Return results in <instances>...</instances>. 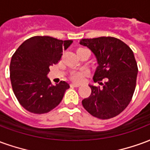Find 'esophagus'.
Listing matches in <instances>:
<instances>
[{
	"label": "esophagus",
	"mask_w": 150,
	"mask_h": 150,
	"mask_svg": "<svg viewBox=\"0 0 150 150\" xmlns=\"http://www.w3.org/2000/svg\"><path fill=\"white\" fill-rule=\"evenodd\" d=\"M71 87H75V88H78V87L80 86V84L79 83H71Z\"/></svg>",
	"instance_id": "esophagus-1"
}]
</instances>
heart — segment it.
Masks as SVG:
<instances>
[{"mask_svg": "<svg viewBox=\"0 0 150 150\" xmlns=\"http://www.w3.org/2000/svg\"><path fill=\"white\" fill-rule=\"evenodd\" d=\"M85 74H86V72L84 71L74 72V73H72L71 78L75 81H81L82 79H83V77H84Z\"/></svg>", "mask_w": 150, "mask_h": 150, "instance_id": "heart-1", "label": "heart"}]
</instances>
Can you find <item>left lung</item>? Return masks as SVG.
I'll return each mask as SVG.
<instances>
[{"mask_svg":"<svg viewBox=\"0 0 150 150\" xmlns=\"http://www.w3.org/2000/svg\"><path fill=\"white\" fill-rule=\"evenodd\" d=\"M79 44L88 47L97 59L94 82L103 88L89 85L90 96L82 104L91 115L99 119L112 118L129 105L134 93L138 72L132 50L121 40L113 37L81 39ZM105 79L104 84L100 83Z\"/></svg>","mask_w":150,"mask_h":150,"instance_id":"left-lung-1","label":"left lung"}]
</instances>
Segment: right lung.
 Wrapping results in <instances>:
<instances>
[{
    "instance_id": "1",
    "label": "right lung",
    "mask_w": 150,
    "mask_h": 150,
    "mask_svg": "<svg viewBox=\"0 0 150 150\" xmlns=\"http://www.w3.org/2000/svg\"><path fill=\"white\" fill-rule=\"evenodd\" d=\"M72 40L34 36L25 40L12 56L10 80L15 96L25 109L43 114L57 107L70 85L65 81L53 85L47 75L50 66L58 63Z\"/></svg>"
}]
</instances>
